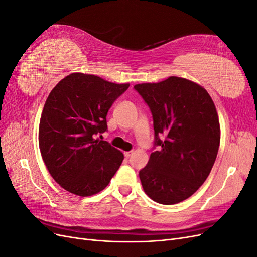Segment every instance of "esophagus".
I'll use <instances>...</instances> for the list:
<instances>
[{"instance_id":"obj_1","label":"esophagus","mask_w":257,"mask_h":257,"mask_svg":"<svg viewBox=\"0 0 257 257\" xmlns=\"http://www.w3.org/2000/svg\"><path fill=\"white\" fill-rule=\"evenodd\" d=\"M132 154H133V151H127V152H124V155H125V158H130V157H132Z\"/></svg>"}]
</instances>
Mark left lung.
Instances as JSON below:
<instances>
[{"instance_id":"obj_1","label":"left lung","mask_w":257,"mask_h":257,"mask_svg":"<svg viewBox=\"0 0 257 257\" xmlns=\"http://www.w3.org/2000/svg\"><path fill=\"white\" fill-rule=\"evenodd\" d=\"M134 89L150 108L159 147L139 172L144 191L159 204H178L200 188L215 162L221 130L214 103L201 85L176 76Z\"/></svg>"}]
</instances>
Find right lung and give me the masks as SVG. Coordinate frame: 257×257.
<instances>
[{"label":"right lung","mask_w":257,"mask_h":257,"mask_svg":"<svg viewBox=\"0 0 257 257\" xmlns=\"http://www.w3.org/2000/svg\"><path fill=\"white\" fill-rule=\"evenodd\" d=\"M130 83L73 73L52 89L38 130L42 158L54 181L78 196L104 190L124 155L96 136L107 131L106 115Z\"/></svg>","instance_id":"right-lung-1"}]
</instances>
